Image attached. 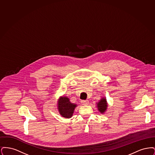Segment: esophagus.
Here are the masks:
<instances>
[{"label": "esophagus", "mask_w": 155, "mask_h": 155, "mask_svg": "<svg viewBox=\"0 0 155 155\" xmlns=\"http://www.w3.org/2000/svg\"><path fill=\"white\" fill-rule=\"evenodd\" d=\"M81 103L83 104H88L89 101L85 100V101H81Z\"/></svg>", "instance_id": "esophagus-1"}]
</instances>
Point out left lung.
Segmentation results:
<instances>
[{
  "mask_svg": "<svg viewBox=\"0 0 155 155\" xmlns=\"http://www.w3.org/2000/svg\"><path fill=\"white\" fill-rule=\"evenodd\" d=\"M96 106L99 111L101 114H104L107 110V106H108V104L107 102L106 97H102L99 100V102L96 103Z\"/></svg>",
  "mask_w": 155,
  "mask_h": 155,
  "instance_id": "left-lung-1",
  "label": "left lung"
}]
</instances>
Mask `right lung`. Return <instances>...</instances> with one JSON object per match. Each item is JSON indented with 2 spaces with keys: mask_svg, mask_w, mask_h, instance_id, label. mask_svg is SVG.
Here are the masks:
<instances>
[{
  "mask_svg": "<svg viewBox=\"0 0 155 155\" xmlns=\"http://www.w3.org/2000/svg\"><path fill=\"white\" fill-rule=\"evenodd\" d=\"M77 106V104L71 103L67 96H60L58 101L57 107L59 113L64 118H71Z\"/></svg>",
  "mask_w": 155,
  "mask_h": 155,
  "instance_id": "right-lung-1",
  "label": "right lung"
}]
</instances>
